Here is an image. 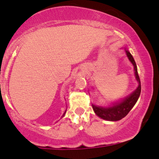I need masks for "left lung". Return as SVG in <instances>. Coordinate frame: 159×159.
<instances>
[{"label":"left lung","mask_w":159,"mask_h":159,"mask_svg":"<svg viewBox=\"0 0 159 159\" xmlns=\"http://www.w3.org/2000/svg\"><path fill=\"white\" fill-rule=\"evenodd\" d=\"M125 53L127 54V56L130 62L133 64L134 70H135L136 78L139 84L137 89L133 93L130 94L128 97L126 98L122 101L120 102V103L113 104V106H111V107L103 108L92 105L94 113L102 119L108 120V121H117V120H120L125 117L129 113V111L134 107V106L135 105L136 101L138 100L139 97L140 93H141V83H140L139 76L138 75L136 62L129 51H125Z\"/></svg>","instance_id":"8db88e82"}]
</instances>
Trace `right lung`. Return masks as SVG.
Returning a JSON list of instances; mask_svg holds the SVG:
<instances>
[{"label": "right lung", "mask_w": 159, "mask_h": 159, "mask_svg": "<svg viewBox=\"0 0 159 159\" xmlns=\"http://www.w3.org/2000/svg\"><path fill=\"white\" fill-rule=\"evenodd\" d=\"M65 112H66V111H65ZM65 113H64V114H63V116H64V115H65Z\"/></svg>", "instance_id": "1"}]
</instances>
